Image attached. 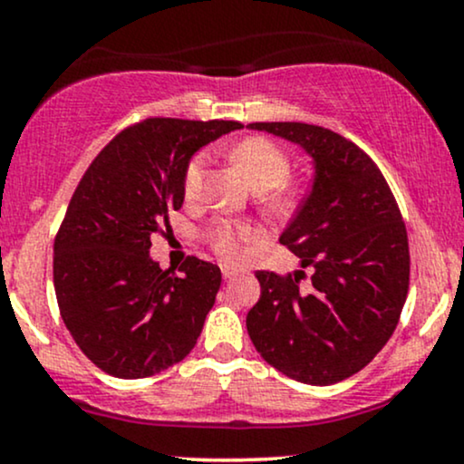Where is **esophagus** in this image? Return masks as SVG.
I'll use <instances>...</instances> for the list:
<instances>
[{
  "instance_id": "esophagus-1",
  "label": "esophagus",
  "mask_w": 464,
  "mask_h": 464,
  "mask_svg": "<svg viewBox=\"0 0 464 464\" xmlns=\"http://www.w3.org/2000/svg\"><path fill=\"white\" fill-rule=\"evenodd\" d=\"M236 275H237L236 268H228V266H225V268H222V276H225V281L236 279Z\"/></svg>"
}]
</instances>
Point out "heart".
Masks as SVG:
<instances>
[{"label":"heart","mask_w":464,"mask_h":464,"mask_svg":"<svg viewBox=\"0 0 464 464\" xmlns=\"http://www.w3.org/2000/svg\"><path fill=\"white\" fill-rule=\"evenodd\" d=\"M231 161L255 189L266 191L279 188L290 174V159L266 137H246L231 148ZM207 169V154H194L183 172V194L188 200H196L202 191ZM262 239V231L248 222L218 218L207 228V242L222 262L237 264L246 257L250 244Z\"/></svg>","instance_id":"heart-1"}]
</instances>
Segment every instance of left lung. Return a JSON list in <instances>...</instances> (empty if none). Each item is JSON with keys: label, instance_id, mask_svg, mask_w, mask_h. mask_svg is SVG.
<instances>
[{"label": "left lung", "instance_id": "obj_1", "mask_svg": "<svg viewBox=\"0 0 464 464\" xmlns=\"http://www.w3.org/2000/svg\"><path fill=\"white\" fill-rule=\"evenodd\" d=\"M314 159L310 194L279 242L312 266L257 270L262 295L246 329L262 358L290 380L329 386L364 369L395 332L410 284L408 233L375 161L353 141L301 121H255Z\"/></svg>", "mask_w": 464, "mask_h": 464}]
</instances>
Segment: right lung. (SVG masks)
I'll use <instances>...</instances> for the list:
<instances>
[{
	"label": "right lung",
	"instance_id": "obj_1",
	"mask_svg": "<svg viewBox=\"0 0 464 464\" xmlns=\"http://www.w3.org/2000/svg\"><path fill=\"white\" fill-rule=\"evenodd\" d=\"M239 126L148 117L117 132L80 179L54 239V290L80 351L109 375H157L194 349L220 268L189 255L179 273L161 270L148 250L183 207L191 154Z\"/></svg>",
	"mask_w": 464,
	"mask_h": 464
}]
</instances>
